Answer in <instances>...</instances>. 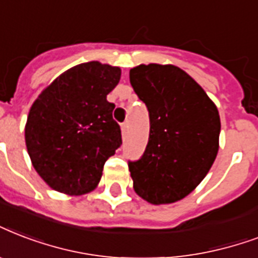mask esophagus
<instances>
[{"mask_svg":"<svg viewBox=\"0 0 258 258\" xmlns=\"http://www.w3.org/2000/svg\"><path fill=\"white\" fill-rule=\"evenodd\" d=\"M127 130H128V123H123L121 124V134H123V137L127 134Z\"/></svg>","mask_w":258,"mask_h":258,"instance_id":"esophagus-1","label":"esophagus"}]
</instances>
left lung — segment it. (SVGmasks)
Wrapping results in <instances>:
<instances>
[{
  "instance_id": "8db88e82",
  "label": "left lung",
  "mask_w": 258,
  "mask_h": 258,
  "mask_svg": "<svg viewBox=\"0 0 258 258\" xmlns=\"http://www.w3.org/2000/svg\"><path fill=\"white\" fill-rule=\"evenodd\" d=\"M130 82L146 104L150 134L130 161L134 190L151 204L178 202L199 185L218 154L219 112L203 88L173 64H139Z\"/></svg>"
}]
</instances>
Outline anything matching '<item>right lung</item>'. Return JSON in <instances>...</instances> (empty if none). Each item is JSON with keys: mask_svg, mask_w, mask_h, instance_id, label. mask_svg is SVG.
Returning a JSON list of instances; mask_svg holds the SVG:
<instances>
[{"mask_svg": "<svg viewBox=\"0 0 258 258\" xmlns=\"http://www.w3.org/2000/svg\"><path fill=\"white\" fill-rule=\"evenodd\" d=\"M120 68L93 60L55 78L29 109L25 145L37 174L66 195L93 190L105 161L121 145L120 125L107 94L120 81Z\"/></svg>", "mask_w": 258, "mask_h": 258, "instance_id": "obj_1", "label": "right lung"}]
</instances>
